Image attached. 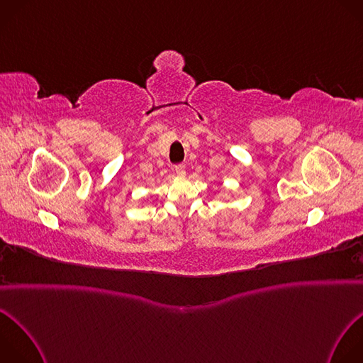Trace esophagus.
Instances as JSON below:
<instances>
[{
	"label": "esophagus",
	"mask_w": 363,
	"mask_h": 363,
	"mask_svg": "<svg viewBox=\"0 0 363 363\" xmlns=\"http://www.w3.org/2000/svg\"><path fill=\"white\" fill-rule=\"evenodd\" d=\"M175 174H177L178 177L184 178V177H185V167H184V165H177V167H175Z\"/></svg>",
	"instance_id": "esophagus-1"
}]
</instances>
